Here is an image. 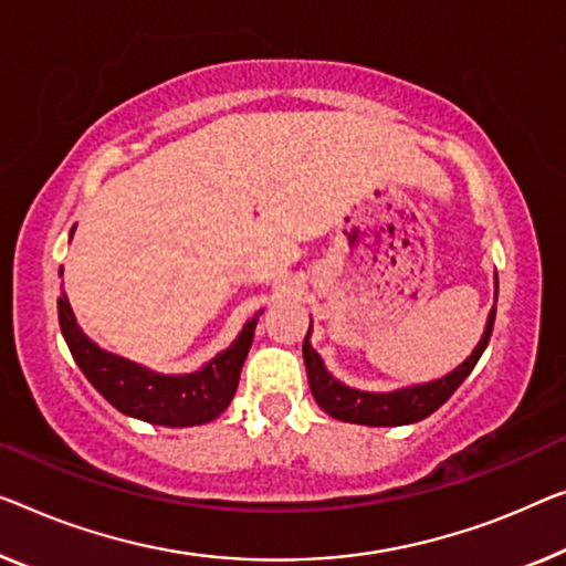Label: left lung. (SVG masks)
I'll return each instance as SVG.
<instances>
[{
    "instance_id": "left-lung-1",
    "label": "left lung",
    "mask_w": 566,
    "mask_h": 566,
    "mask_svg": "<svg viewBox=\"0 0 566 566\" xmlns=\"http://www.w3.org/2000/svg\"><path fill=\"white\" fill-rule=\"evenodd\" d=\"M495 297H499V276H495ZM493 319H495V307L491 310V315H488L483 340L478 343V348L472 350V356L465 360V364L454 368L452 374H447L444 378H440V381L411 386V389H401L391 394H366V391H356V389H348V386L337 384L335 378L325 370L317 353L310 348L305 337L302 356H305L312 396H315L317 407L327 411V415L340 421H353V424L399 427V424H411V421L424 419L432 415V411L440 409L442 403L454 394V389L465 381L470 370L475 368L478 358L483 356L485 345L491 340Z\"/></svg>"
}]
</instances>
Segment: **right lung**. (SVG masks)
<instances>
[{
	"label": "right lung",
	"mask_w": 566,
	"mask_h": 566,
	"mask_svg": "<svg viewBox=\"0 0 566 566\" xmlns=\"http://www.w3.org/2000/svg\"><path fill=\"white\" fill-rule=\"evenodd\" d=\"M57 319L73 360L94 389L122 415L163 427L206 424L229 407L256 325V319H251L231 348L202 366L198 374L163 376L91 343L75 325L65 294L57 297Z\"/></svg>",
	"instance_id": "right-lung-1"
}]
</instances>
